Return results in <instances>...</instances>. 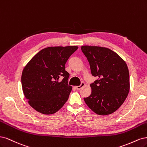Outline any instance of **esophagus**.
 <instances>
[{
  "mask_svg": "<svg viewBox=\"0 0 147 147\" xmlns=\"http://www.w3.org/2000/svg\"><path fill=\"white\" fill-rule=\"evenodd\" d=\"M85 86V83H84V82H82L81 83V84H80V86H76V89L77 90H80V88H82L84 86Z\"/></svg>",
  "mask_w": 147,
  "mask_h": 147,
  "instance_id": "34e87169",
  "label": "esophagus"
}]
</instances>
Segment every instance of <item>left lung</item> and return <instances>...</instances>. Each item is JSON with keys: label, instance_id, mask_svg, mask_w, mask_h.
I'll return each instance as SVG.
<instances>
[{"label": "left lung", "instance_id": "obj_1", "mask_svg": "<svg viewBox=\"0 0 147 147\" xmlns=\"http://www.w3.org/2000/svg\"><path fill=\"white\" fill-rule=\"evenodd\" d=\"M93 76L98 79L90 84L91 94L84 99L86 105L99 115L115 112L124 102L130 89L129 74L125 61L105 47L81 46Z\"/></svg>", "mask_w": 147, "mask_h": 147}]
</instances>
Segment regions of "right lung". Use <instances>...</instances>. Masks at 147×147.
<instances>
[{"label": "right lung", "instance_id": "obj_1", "mask_svg": "<svg viewBox=\"0 0 147 147\" xmlns=\"http://www.w3.org/2000/svg\"><path fill=\"white\" fill-rule=\"evenodd\" d=\"M78 49L76 46H51L36 54L24 68L22 91L29 105L42 114L57 112L67 101L72 87L65 63ZM63 79L60 81V78Z\"/></svg>", "mask_w": 147, "mask_h": 147}]
</instances>
